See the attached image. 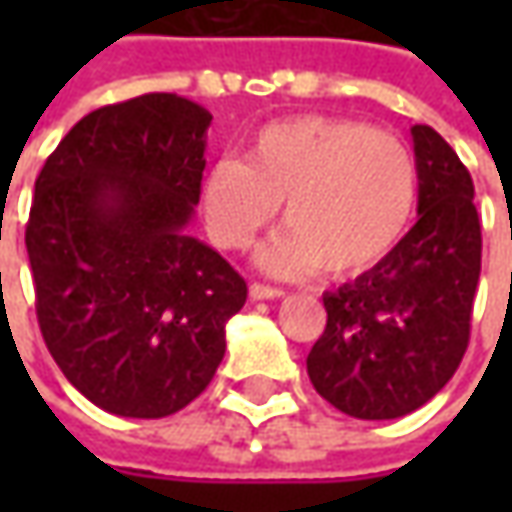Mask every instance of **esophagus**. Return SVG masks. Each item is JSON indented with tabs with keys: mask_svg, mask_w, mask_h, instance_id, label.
I'll return each mask as SVG.
<instances>
[{
	"mask_svg": "<svg viewBox=\"0 0 512 512\" xmlns=\"http://www.w3.org/2000/svg\"><path fill=\"white\" fill-rule=\"evenodd\" d=\"M250 296H253L256 302H265V299H282V296H285V290L253 282V285H250Z\"/></svg>",
	"mask_w": 512,
	"mask_h": 512,
	"instance_id": "esophagus-1",
	"label": "esophagus"
}]
</instances>
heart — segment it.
<instances>
[{"mask_svg":"<svg viewBox=\"0 0 512 512\" xmlns=\"http://www.w3.org/2000/svg\"><path fill=\"white\" fill-rule=\"evenodd\" d=\"M416 196V162L396 136L333 116L270 122L245 162L222 156L199 182L207 236L222 250H247L285 205L287 230L259 253L285 279L373 270L402 242Z\"/></svg>","mask_w":512,"mask_h":512,"instance_id":"heart-1","label":"heart"}]
</instances>
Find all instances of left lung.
I'll use <instances>...</instances> for the list:
<instances>
[{
    "instance_id": "1",
    "label": "left lung",
    "mask_w": 512,
    "mask_h": 512,
    "mask_svg": "<svg viewBox=\"0 0 512 512\" xmlns=\"http://www.w3.org/2000/svg\"><path fill=\"white\" fill-rule=\"evenodd\" d=\"M410 136L419 219L384 262L322 296L327 325L307 356L316 393L367 422L407 416L453 379L482 273L470 173L433 128Z\"/></svg>"
}]
</instances>
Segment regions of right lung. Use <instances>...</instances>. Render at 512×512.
<instances>
[{"label":"right lung","instance_id":"1","mask_svg":"<svg viewBox=\"0 0 512 512\" xmlns=\"http://www.w3.org/2000/svg\"><path fill=\"white\" fill-rule=\"evenodd\" d=\"M210 113L145 93L79 119L36 176L28 245L36 319L88 402L162 419L205 390L245 279L187 233Z\"/></svg>","mask_w":512,"mask_h":512}]
</instances>
